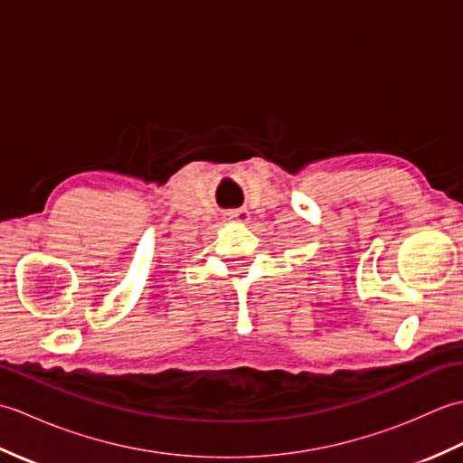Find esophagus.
Returning a JSON list of instances; mask_svg holds the SVG:
<instances>
[{"label":"esophagus","instance_id":"1","mask_svg":"<svg viewBox=\"0 0 463 463\" xmlns=\"http://www.w3.org/2000/svg\"><path fill=\"white\" fill-rule=\"evenodd\" d=\"M226 221L231 222H241V224H247L250 221V214L247 209H239V211H229L226 213Z\"/></svg>","mask_w":463,"mask_h":463}]
</instances>
